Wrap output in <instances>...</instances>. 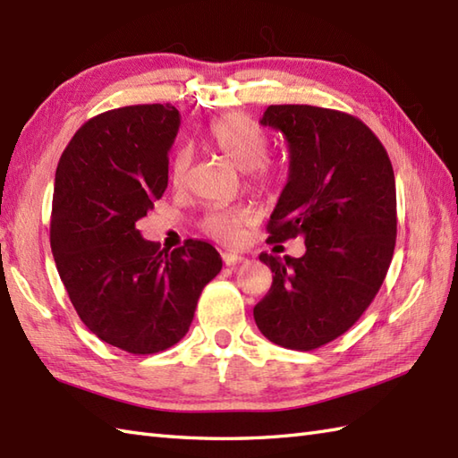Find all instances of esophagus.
<instances>
[{
    "label": "esophagus",
    "mask_w": 458,
    "mask_h": 458,
    "mask_svg": "<svg viewBox=\"0 0 458 458\" xmlns=\"http://www.w3.org/2000/svg\"><path fill=\"white\" fill-rule=\"evenodd\" d=\"M221 257H223V263H225V265H235V263H241V260H245V257L239 255V253H231V250H225V253H223Z\"/></svg>",
    "instance_id": "34e87169"
}]
</instances>
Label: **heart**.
Returning a JSON list of instances; mask_svg holds the SVG:
<instances>
[{"label":"heart","mask_w":458,"mask_h":458,"mask_svg":"<svg viewBox=\"0 0 458 458\" xmlns=\"http://www.w3.org/2000/svg\"><path fill=\"white\" fill-rule=\"evenodd\" d=\"M205 144L219 152L229 164L245 174L250 188L257 191H273L281 183V170L268 160V138L253 120L242 114H227L209 123L203 132ZM191 156L188 150H180L172 162V182L183 185L188 180ZM255 219V211L247 205H231V208L211 209L201 221L205 235L217 241L235 242L242 237L245 227Z\"/></svg>","instance_id":"heart-1"}]
</instances>
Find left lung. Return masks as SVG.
I'll return each mask as SVG.
<instances>
[{
	"label": "left lung",
	"mask_w": 458,
	"mask_h": 458,
	"mask_svg": "<svg viewBox=\"0 0 458 458\" xmlns=\"http://www.w3.org/2000/svg\"><path fill=\"white\" fill-rule=\"evenodd\" d=\"M260 124L288 144V182L268 242L304 237L302 257L260 253L273 284L255 306L265 338L310 352L348 332L384 284L397 237L395 175L360 118L308 105H273Z\"/></svg>",
	"instance_id": "1"
}]
</instances>
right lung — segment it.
Masks as SVG:
<instances>
[{"instance_id": "right-lung-1", "label": "right lung", "mask_w": 458, "mask_h": 458, "mask_svg": "<svg viewBox=\"0 0 458 458\" xmlns=\"http://www.w3.org/2000/svg\"><path fill=\"white\" fill-rule=\"evenodd\" d=\"M177 128L172 105L106 110L77 130L55 174L51 250L61 281L87 328L136 356L188 334L203 286L223 267L209 242L188 239L167 253L136 229L167 188Z\"/></svg>"}]
</instances>
